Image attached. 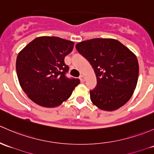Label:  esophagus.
I'll use <instances>...</instances> for the list:
<instances>
[{
	"label": "esophagus",
	"mask_w": 154,
	"mask_h": 154,
	"mask_svg": "<svg viewBox=\"0 0 154 154\" xmlns=\"http://www.w3.org/2000/svg\"><path fill=\"white\" fill-rule=\"evenodd\" d=\"M80 81H81V82H84L85 80H86V77H85V76L81 75L80 77Z\"/></svg>",
	"instance_id": "obj_1"
}]
</instances>
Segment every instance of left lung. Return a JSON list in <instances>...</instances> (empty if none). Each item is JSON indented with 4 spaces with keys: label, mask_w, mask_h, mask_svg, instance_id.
<instances>
[{
    "label": "left lung",
    "mask_w": 154,
    "mask_h": 154,
    "mask_svg": "<svg viewBox=\"0 0 154 154\" xmlns=\"http://www.w3.org/2000/svg\"><path fill=\"white\" fill-rule=\"evenodd\" d=\"M92 66L97 86L90 91L93 104L104 111H114L133 95L139 77V63L129 48L113 38H92L76 45Z\"/></svg>",
    "instance_id": "1"
}]
</instances>
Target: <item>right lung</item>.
Here are the masks:
<instances>
[{"label": "right lung", "instance_id": "right-lung-1", "mask_svg": "<svg viewBox=\"0 0 154 154\" xmlns=\"http://www.w3.org/2000/svg\"><path fill=\"white\" fill-rule=\"evenodd\" d=\"M74 43L54 36H40L18 54L16 72L19 84L27 97L43 107H57L69 98L80 83L79 79L66 76L68 66L65 57Z\"/></svg>", "mask_w": 154, "mask_h": 154}]
</instances>
